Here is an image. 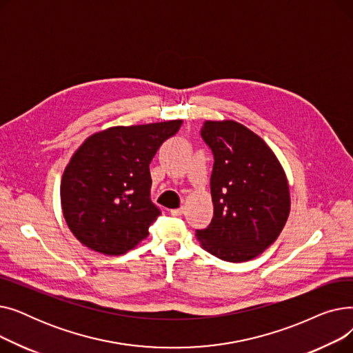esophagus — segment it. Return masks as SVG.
<instances>
[{
  "label": "esophagus",
  "instance_id": "34e87169",
  "mask_svg": "<svg viewBox=\"0 0 353 353\" xmlns=\"http://www.w3.org/2000/svg\"><path fill=\"white\" fill-rule=\"evenodd\" d=\"M183 210H184L183 208H179V209H172V210H170V214H172V216H181V214H183Z\"/></svg>",
  "mask_w": 353,
  "mask_h": 353
}]
</instances>
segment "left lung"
I'll use <instances>...</instances> for the list:
<instances>
[{"label":"left lung","instance_id":"obj_1","mask_svg":"<svg viewBox=\"0 0 353 353\" xmlns=\"http://www.w3.org/2000/svg\"><path fill=\"white\" fill-rule=\"evenodd\" d=\"M201 137L214 156L213 219L197 230L200 246L240 263L262 254L283 230L290 192L283 167L266 141L234 120H206Z\"/></svg>","mask_w":353,"mask_h":353}]
</instances>
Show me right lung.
Returning a JSON list of instances; mask_svg holds the SVG:
<instances>
[{
  "label": "right lung",
  "mask_w": 353,
  "mask_h": 353,
  "mask_svg": "<svg viewBox=\"0 0 353 353\" xmlns=\"http://www.w3.org/2000/svg\"><path fill=\"white\" fill-rule=\"evenodd\" d=\"M183 120L114 125L87 137L61 177L65 223L88 249L120 256L148 236L160 212L150 200L148 164Z\"/></svg>",
  "instance_id": "obj_1"
}]
</instances>
